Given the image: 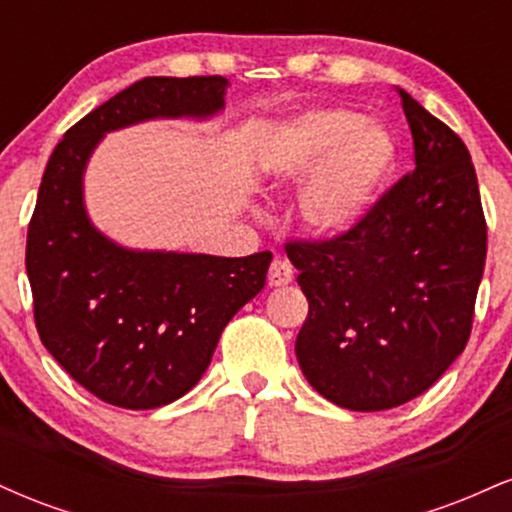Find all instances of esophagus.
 Returning <instances> with one entry per match:
<instances>
[{
  "label": "esophagus",
  "mask_w": 512,
  "mask_h": 512,
  "mask_svg": "<svg viewBox=\"0 0 512 512\" xmlns=\"http://www.w3.org/2000/svg\"><path fill=\"white\" fill-rule=\"evenodd\" d=\"M291 279H293L291 262L286 260V257L276 255L274 260H272V264H269V274H267L269 286H286Z\"/></svg>",
  "instance_id": "obj_1"
}]
</instances>
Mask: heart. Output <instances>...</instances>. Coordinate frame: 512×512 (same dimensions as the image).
Segmentation results:
<instances>
[{
	"label": "heart",
	"mask_w": 512,
	"mask_h": 512,
	"mask_svg": "<svg viewBox=\"0 0 512 512\" xmlns=\"http://www.w3.org/2000/svg\"><path fill=\"white\" fill-rule=\"evenodd\" d=\"M395 161L390 132L346 108L293 117L262 154V168L274 180L298 182L313 173L301 195V214L322 236H339L366 219Z\"/></svg>",
	"instance_id": "obj_1"
}]
</instances>
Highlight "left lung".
Listing matches in <instances>:
<instances>
[{"label": "left lung", "instance_id": "left-lung-1", "mask_svg": "<svg viewBox=\"0 0 512 512\" xmlns=\"http://www.w3.org/2000/svg\"><path fill=\"white\" fill-rule=\"evenodd\" d=\"M416 168L332 238L286 240L308 298L296 356L337 407L392 409L462 354L486 262V219L467 146L399 91Z\"/></svg>", "mask_w": 512, "mask_h": 512}]
</instances>
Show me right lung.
I'll use <instances>...</instances> for the list:
<instances>
[{
    "mask_svg": "<svg viewBox=\"0 0 512 512\" xmlns=\"http://www.w3.org/2000/svg\"><path fill=\"white\" fill-rule=\"evenodd\" d=\"M223 76H146L64 132L38 190L26 272L40 342L84 390L122 409L190 392L223 327L264 289L272 252L248 257L129 252L86 219L81 173L105 132L149 117H207Z\"/></svg>",
    "mask_w": 512,
    "mask_h": 512,
    "instance_id": "right-lung-1",
    "label": "right lung"
}]
</instances>
